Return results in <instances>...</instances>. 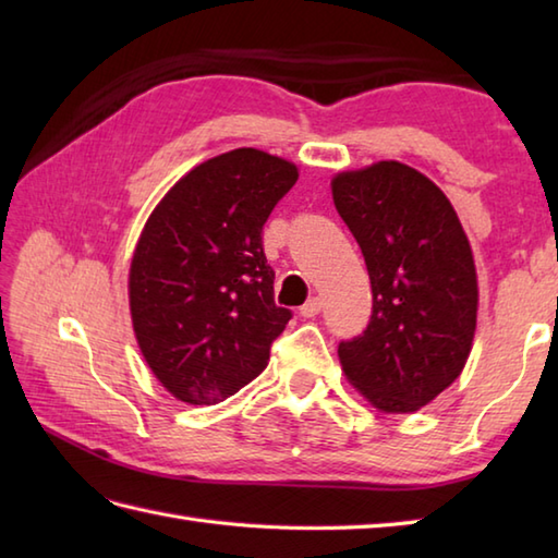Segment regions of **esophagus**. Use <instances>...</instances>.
Returning <instances> with one entry per match:
<instances>
[{
    "mask_svg": "<svg viewBox=\"0 0 558 558\" xmlns=\"http://www.w3.org/2000/svg\"><path fill=\"white\" fill-rule=\"evenodd\" d=\"M322 306H324L322 300H318V298H310V300H306V304L302 306V310H300V314H302L304 318H314L318 312H322Z\"/></svg>",
    "mask_w": 558,
    "mask_h": 558,
    "instance_id": "1",
    "label": "esophagus"
}]
</instances>
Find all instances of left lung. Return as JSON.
<instances>
[{
	"mask_svg": "<svg viewBox=\"0 0 558 558\" xmlns=\"http://www.w3.org/2000/svg\"><path fill=\"white\" fill-rule=\"evenodd\" d=\"M333 204L372 280V318L342 340L352 386L384 412H414L460 376L477 326V272L446 194L408 165L340 172Z\"/></svg>",
	"mask_w": 558,
	"mask_h": 558,
	"instance_id": "8db88e82",
	"label": "left lung"
}]
</instances>
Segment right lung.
<instances>
[{
	"label": "right lung",
	"instance_id": "obj_1",
	"mask_svg": "<svg viewBox=\"0 0 558 558\" xmlns=\"http://www.w3.org/2000/svg\"><path fill=\"white\" fill-rule=\"evenodd\" d=\"M298 177L288 160L234 148L196 165L150 213L129 306L141 352L177 400L213 405L266 369L292 312L272 298L264 225Z\"/></svg>",
	"mask_w": 558,
	"mask_h": 558
}]
</instances>
